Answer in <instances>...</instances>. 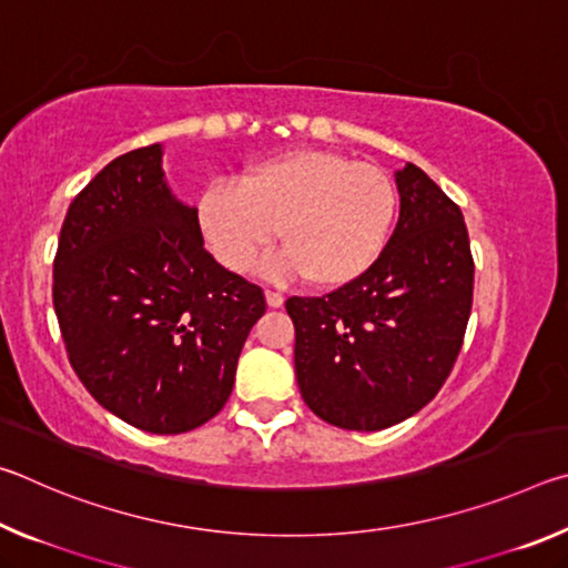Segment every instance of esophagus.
I'll return each mask as SVG.
<instances>
[{"mask_svg":"<svg viewBox=\"0 0 568 568\" xmlns=\"http://www.w3.org/2000/svg\"><path fill=\"white\" fill-rule=\"evenodd\" d=\"M283 301H285V297H283L281 293H275V291H265V303L271 305V307H281V305H283Z\"/></svg>","mask_w":568,"mask_h":568,"instance_id":"1","label":"esophagus"}]
</instances>
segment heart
<instances>
[{"label": "heart", "mask_w": 568, "mask_h": 568, "mask_svg": "<svg viewBox=\"0 0 568 568\" xmlns=\"http://www.w3.org/2000/svg\"><path fill=\"white\" fill-rule=\"evenodd\" d=\"M396 203L383 170L331 150H291L250 165L240 185H207L197 225L227 271H250L283 233L285 250L261 271L273 281L305 275L313 285L335 287L378 261Z\"/></svg>", "instance_id": "b5f03b06"}]
</instances>
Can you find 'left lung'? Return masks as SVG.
<instances>
[{
    "label": "left lung",
    "instance_id": "left-lung-1",
    "mask_svg": "<svg viewBox=\"0 0 568 568\" xmlns=\"http://www.w3.org/2000/svg\"><path fill=\"white\" fill-rule=\"evenodd\" d=\"M396 187L400 215L378 261L338 291L285 303L301 396L348 430L396 426L436 396L474 301L460 207L413 162L396 170Z\"/></svg>",
    "mask_w": 568,
    "mask_h": 568
}]
</instances>
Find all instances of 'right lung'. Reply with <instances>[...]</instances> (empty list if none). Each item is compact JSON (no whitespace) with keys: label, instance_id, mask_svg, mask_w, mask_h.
<instances>
[{"label":"right lung","instance_id":"1","mask_svg":"<svg viewBox=\"0 0 568 568\" xmlns=\"http://www.w3.org/2000/svg\"><path fill=\"white\" fill-rule=\"evenodd\" d=\"M162 155L160 142L124 152L72 200L52 297L92 398L170 436L223 410L265 297L207 253L197 207L170 190Z\"/></svg>","mask_w":568,"mask_h":568}]
</instances>
